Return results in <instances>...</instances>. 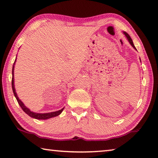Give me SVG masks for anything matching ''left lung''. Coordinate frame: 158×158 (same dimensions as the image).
Wrapping results in <instances>:
<instances>
[{"label":"left lung","mask_w":158,"mask_h":158,"mask_svg":"<svg viewBox=\"0 0 158 158\" xmlns=\"http://www.w3.org/2000/svg\"><path fill=\"white\" fill-rule=\"evenodd\" d=\"M123 33H124V34L125 35V36L127 37V40H129V42H130V43L131 44V45L132 46V47H133L134 49H135V50H136V48H135V46H134V43H133V41H132V40H131V37L130 36V35H129L127 33H126V32H125V31L123 32ZM140 60H141V59H140Z\"/></svg>","instance_id":"obj_1"}]
</instances>
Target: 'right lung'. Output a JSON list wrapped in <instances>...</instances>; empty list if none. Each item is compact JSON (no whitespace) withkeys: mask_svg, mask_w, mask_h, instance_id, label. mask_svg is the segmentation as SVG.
I'll list each match as a JSON object with an SVG mask.
<instances>
[{"mask_svg":"<svg viewBox=\"0 0 158 158\" xmlns=\"http://www.w3.org/2000/svg\"><path fill=\"white\" fill-rule=\"evenodd\" d=\"M15 61H16V59H15ZM15 63H14V65H15ZM14 65H13V66H12V91H13L15 97H16L17 102L19 104L21 108H22V110H24L28 115H29L30 117L35 118V119H38V120H47V119L53 118V117H56V116L60 115L62 111H63V110H64V108L61 110L55 111V112H51V113H34V112H33V111L30 110L29 108H28L27 106H25V105L23 103V102L19 99V97H17V93H16V92H15V85H14V68H15Z\"/></svg>","mask_w":158,"mask_h":158,"instance_id":"1","label":"right lung"}]
</instances>
